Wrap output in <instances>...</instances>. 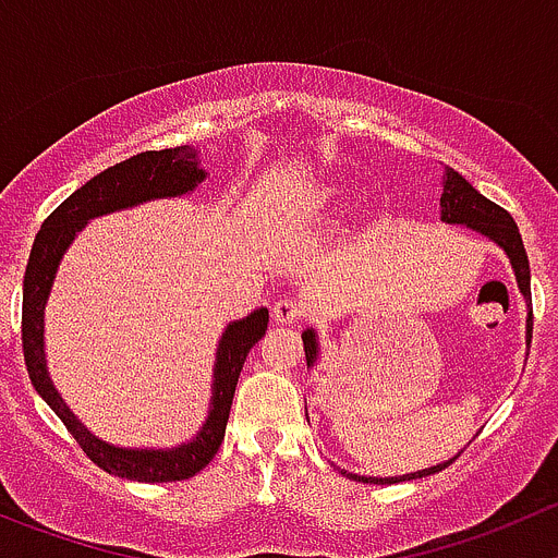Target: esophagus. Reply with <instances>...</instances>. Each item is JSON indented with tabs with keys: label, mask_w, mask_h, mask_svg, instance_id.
<instances>
[{
	"label": "esophagus",
	"mask_w": 558,
	"mask_h": 558,
	"mask_svg": "<svg viewBox=\"0 0 558 558\" xmlns=\"http://www.w3.org/2000/svg\"><path fill=\"white\" fill-rule=\"evenodd\" d=\"M310 312V306L301 299H279L274 304V320L282 323V326H293V323H301Z\"/></svg>",
	"instance_id": "34e87169"
}]
</instances>
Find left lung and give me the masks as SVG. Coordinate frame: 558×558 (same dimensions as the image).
Wrapping results in <instances>:
<instances>
[{"label":"left lung","instance_id":"obj_1","mask_svg":"<svg viewBox=\"0 0 558 558\" xmlns=\"http://www.w3.org/2000/svg\"><path fill=\"white\" fill-rule=\"evenodd\" d=\"M441 219L449 225H465L471 230L482 232L490 241H496L504 252L512 259L514 276H518V288L521 293L532 301V270H529V257L526 248H523V238L518 232V225L512 221V216L501 208V205L490 203L487 196H482L463 174H458L454 169H447V180H444V194H441ZM532 328H534V312H529V342H532ZM304 353H306V367H312L317 355V342L315 331H304ZM452 463V460H449ZM449 463L433 465L427 471H416V474L405 476H391V480H373V476H355L348 474L350 480L362 482H375V485H386V482H405V480H418V476H429L435 471H444ZM344 474V471H342Z\"/></svg>","mask_w":558,"mask_h":558}]
</instances>
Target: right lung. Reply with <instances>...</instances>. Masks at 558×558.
<instances>
[{"mask_svg":"<svg viewBox=\"0 0 558 558\" xmlns=\"http://www.w3.org/2000/svg\"><path fill=\"white\" fill-rule=\"evenodd\" d=\"M203 178L205 172L196 167V150H191L189 145L136 153V156L104 169L89 183L73 191L60 208L51 210L49 219L40 225L35 243H32L29 263H26L24 270V304H21V348H24L26 373H29L37 395L49 402L51 411L68 427V433L76 438L82 452L106 474L125 476V480L136 482H178L199 474L216 458L221 441H225L238 375H241L248 350L254 348V342L263 339L265 328H268V310H257L243 317V320L227 326L225 337L219 342V353H216L214 411H210L208 422H205V427L199 429L194 441L185 444V447L169 449V452H158V449L134 452V449L109 447V444L98 441L95 435H89L76 422V416L68 411V405L54 391L49 375H46L44 310L51 282H54V270L68 243L93 216L131 208V205L156 199V196L185 194Z\"/></svg>","mask_w":558,"mask_h":558,"instance_id":"add662e5","label":"right lung"}]
</instances>
